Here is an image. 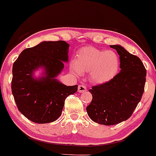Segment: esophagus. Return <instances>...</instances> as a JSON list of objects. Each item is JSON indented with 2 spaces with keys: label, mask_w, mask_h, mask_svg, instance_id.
Segmentation results:
<instances>
[{
  "label": "esophagus",
  "mask_w": 156,
  "mask_h": 156,
  "mask_svg": "<svg viewBox=\"0 0 156 156\" xmlns=\"http://www.w3.org/2000/svg\"><path fill=\"white\" fill-rule=\"evenodd\" d=\"M87 91V88H86L85 86L84 85H79L78 87V92L79 93H84V92Z\"/></svg>",
  "instance_id": "esophagus-1"
}]
</instances>
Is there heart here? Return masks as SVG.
<instances>
[{
  "label": "heart",
  "mask_w": 156,
  "mask_h": 156,
  "mask_svg": "<svg viewBox=\"0 0 156 156\" xmlns=\"http://www.w3.org/2000/svg\"><path fill=\"white\" fill-rule=\"evenodd\" d=\"M119 65V58L114 51L87 46L78 51L76 60H72L70 63V69L77 75L82 74L83 72H90L92 82L103 84L116 76Z\"/></svg>",
  "instance_id": "1"
}]
</instances>
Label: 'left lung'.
<instances>
[{"instance_id": "8db88e82", "label": "left lung", "mask_w": 156, "mask_h": 156, "mask_svg": "<svg viewBox=\"0 0 156 156\" xmlns=\"http://www.w3.org/2000/svg\"><path fill=\"white\" fill-rule=\"evenodd\" d=\"M119 55L121 71L110 81L93 86L87 107L88 116L103 125H114L127 120L144 93L146 69L141 60L119 45H110Z\"/></svg>"}]
</instances>
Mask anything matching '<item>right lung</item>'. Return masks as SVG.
I'll use <instances>...</instances> for the list:
<instances>
[{
  "instance_id": "obj_1",
  "label": "right lung",
  "mask_w": 156,
  "mask_h": 156,
  "mask_svg": "<svg viewBox=\"0 0 156 156\" xmlns=\"http://www.w3.org/2000/svg\"><path fill=\"white\" fill-rule=\"evenodd\" d=\"M69 45L63 40L44 41L24 50L13 63L11 90L19 111L29 120L46 124L61 116L65 100L77 91V85L66 86L55 77L68 62ZM44 69L36 78L34 72Z\"/></svg>"
}]
</instances>
